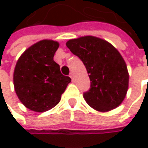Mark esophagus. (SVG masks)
I'll list each match as a JSON object with an SVG mask.
<instances>
[{
    "mask_svg": "<svg viewBox=\"0 0 148 148\" xmlns=\"http://www.w3.org/2000/svg\"><path fill=\"white\" fill-rule=\"evenodd\" d=\"M69 76H70V78H71L72 81H74V74H73V73H71Z\"/></svg>",
    "mask_w": 148,
    "mask_h": 148,
    "instance_id": "34e87169",
    "label": "esophagus"
}]
</instances>
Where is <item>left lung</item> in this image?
Segmentation results:
<instances>
[{
	"mask_svg": "<svg viewBox=\"0 0 148 148\" xmlns=\"http://www.w3.org/2000/svg\"><path fill=\"white\" fill-rule=\"evenodd\" d=\"M70 51L84 63L91 88L83 97L94 110L107 112L118 107L126 97L130 75L119 51L109 42L84 36L66 43Z\"/></svg>",
	"mask_w": 148,
	"mask_h": 148,
	"instance_id": "8db88e82",
	"label": "left lung"
}]
</instances>
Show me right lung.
I'll use <instances>...</instances> for the list:
<instances>
[{"instance_id": "right-lung-1", "label": "right lung", "mask_w": 148, "mask_h": 148, "mask_svg": "<svg viewBox=\"0 0 148 148\" xmlns=\"http://www.w3.org/2000/svg\"><path fill=\"white\" fill-rule=\"evenodd\" d=\"M59 43L41 40L25 50L17 61L14 86L18 99L27 109L45 112L60 102L71 79L64 76L54 61Z\"/></svg>"}]
</instances>
